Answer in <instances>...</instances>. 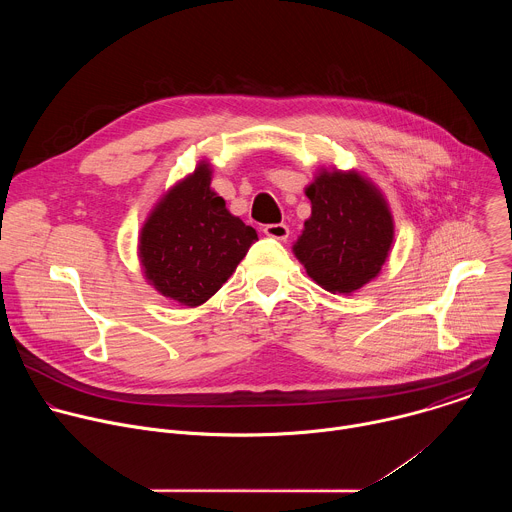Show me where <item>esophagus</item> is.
<instances>
[{"mask_svg": "<svg viewBox=\"0 0 512 512\" xmlns=\"http://www.w3.org/2000/svg\"><path fill=\"white\" fill-rule=\"evenodd\" d=\"M263 233H265L267 237H271V239H277V241H285V239L289 237V229H287V225H283V223L265 225Z\"/></svg>", "mask_w": 512, "mask_h": 512, "instance_id": "esophagus-1", "label": "esophagus"}]
</instances>
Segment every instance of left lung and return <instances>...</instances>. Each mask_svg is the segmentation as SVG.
Returning <instances> with one entry per match:
<instances>
[{"mask_svg": "<svg viewBox=\"0 0 512 512\" xmlns=\"http://www.w3.org/2000/svg\"><path fill=\"white\" fill-rule=\"evenodd\" d=\"M312 216L294 245L306 273L332 294H352L375 279L393 245L383 194L358 172L322 170L306 188Z\"/></svg>", "mask_w": 512, "mask_h": 512, "instance_id": "1", "label": "left lung"}]
</instances>
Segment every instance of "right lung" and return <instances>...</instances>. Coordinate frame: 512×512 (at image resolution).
Returning a JSON list of instances; mask_svg holds the SVG:
<instances>
[{"instance_id":"right-lung-1","label":"right lung","mask_w":512,"mask_h":512,"mask_svg":"<svg viewBox=\"0 0 512 512\" xmlns=\"http://www.w3.org/2000/svg\"><path fill=\"white\" fill-rule=\"evenodd\" d=\"M210 166L178 182L156 204L139 235V261L162 296L194 308L235 273L257 231L210 190Z\"/></svg>"}]
</instances>
